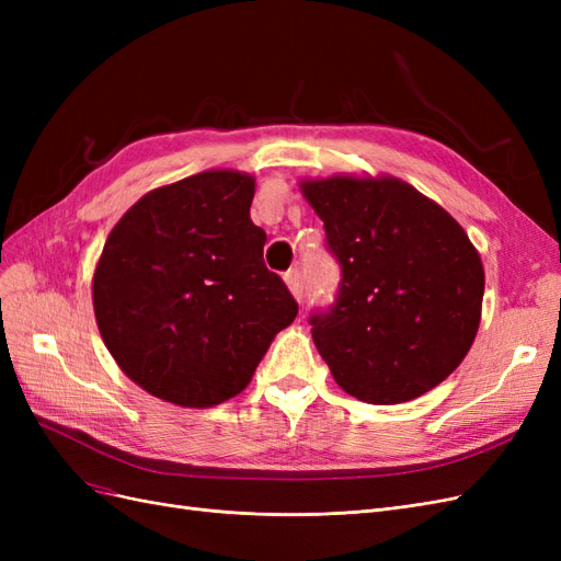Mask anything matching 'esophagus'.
Returning a JSON list of instances; mask_svg holds the SVG:
<instances>
[{
    "mask_svg": "<svg viewBox=\"0 0 561 561\" xmlns=\"http://www.w3.org/2000/svg\"><path fill=\"white\" fill-rule=\"evenodd\" d=\"M285 283H287V287H290V293L295 295V299L301 301V297H304V276H301V271L299 268L287 271Z\"/></svg>",
    "mask_w": 561,
    "mask_h": 561,
    "instance_id": "1",
    "label": "esophagus"
}]
</instances>
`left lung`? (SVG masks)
<instances>
[{"label":"left lung","instance_id":"obj_1","mask_svg":"<svg viewBox=\"0 0 561 561\" xmlns=\"http://www.w3.org/2000/svg\"><path fill=\"white\" fill-rule=\"evenodd\" d=\"M342 280L309 316L334 381L369 404L443 383L480 328L484 268L461 225L396 178L301 182Z\"/></svg>","mask_w":561,"mask_h":561}]
</instances>
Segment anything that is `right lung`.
<instances>
[{
    "label": "right lung",
    "mask_w": 561,
    "mask_h": 561,
    "mask_svg": "<svg viewBox=\"0 0 561 561\" xmlns=\"http://www.w3.org/2000/svg\"><path fill=\"white\" fill-rule=\"evenodd\" d=\"M254 180L206 171L145 194L118 219L93 276L100 334L126 375L180 407H213L250 383L297 316L264 264Z\"/></svg>",
    "instance_id": "right-lung-1"
}]
</instances>
